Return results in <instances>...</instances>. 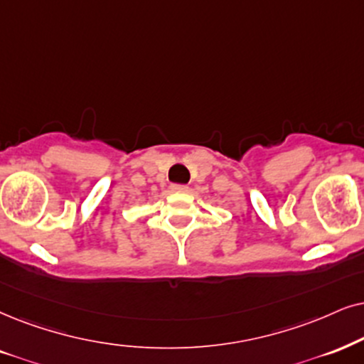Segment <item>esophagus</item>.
<instances>
[{
  "instance_id": "esophagus-1",
  "label": "esophagus",
  "mask_w": 364,
  "mask_h": 364,
  "mask_svg": "<svg viewBox=\"0 0 364 364\" xmlns=\"http://www.w3.org/2000/svg\"><path fill=\"white\" fill-rule=\"evenodd\" d=\"M188 190H190V188H188L186 185H173L171 186V191H174V193H186Z\"/></svg>"
}]
</instances>
